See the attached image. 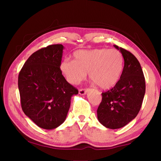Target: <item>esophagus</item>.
<instances>
[{
  "label": "esophagus",
  "instance_id": "esophagus-1",
  "mask_svg": "<svg viewBox=\"0 0 161 161\" xmlns=\"http://www.w3.org/2000/svg\"><path fill=\"white\" fill-rule=\"evenodd\" d=\"M87 92H88V89H80V91H79V94L80 95H85Z\"/></svg>",
  "mask_w": 161,
  "mask_h": 161
}]
</instances>
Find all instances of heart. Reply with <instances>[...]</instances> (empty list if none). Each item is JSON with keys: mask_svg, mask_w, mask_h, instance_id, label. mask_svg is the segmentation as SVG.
I'll use <instances>...</instances> for the list:
<instances>
[{"mask_svg": "<svg viewBox=\"0 0 161 161\" xmlns=\"http://www.w3.org/2000/svg\"><path fill=\"white\" fill-rule=\"evenodd\" d=\"M74 58L75 60L64 59L59 66L70 84H78L89 72L90 80L98 86L108 89L115 86L121 77L124 57L116 49L80 50L75 52Z\"/></svg>", "mask_w": 161, "mask_h": 161, "instance_id": "1", "label": "heart"}]
</instances>
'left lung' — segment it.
I'll return each mask as SVG.
<instances>
[{"label": "left lung", "mask_w": 161, "mask_h": 161, "mask_svg": "<svg viewBox=\"0 0 161 161\" xmlns=\"http://www.w3.org/2000/svg\"><path fill=\"white\" fill-rule=\"evenodd\" d=\"M123 54L124 67L118 82L102 95L97 118L103 126L117 129L126 126L139 112L146 92V82L139 62L130 52L117 45Z\"/></svg>", "instance_id": "left-lung-1"}]
</instances>
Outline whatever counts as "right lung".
Returning a JSON list of instances; mask_svg holds the SVG:
<instances>
[{
  "mask_svg": "<svg viewBox=\"0 0 161 161\" xmlns=\"http://www.w3.org/2000/svg\"><path fill=\"white\" fill-rule=\"evenodd\" d=\"M64 46L52 45L32 54L18 76L23 112L40 128L51 130L66 119L73 95L78 90L62 75Z\"/></svg>",
  "mask_w": 161,
  "mask_h": 161,
  "instance_id": "obj_1",
  "label": "right lung"
}]
</instances>
